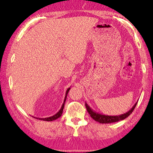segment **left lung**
<instances>
[{"instance_id": "obj_1", "label": "left lung", "mask_w": 153, "mask_h": 153, "mask_svg": "<svg viewBox=\"0 0 153 153\" xmlns=\"http://www.w3.org/2000/svg\"><path fill=\"white\" fill-rule=\"evenodd\" d=\"M137 102H136V104L134 105V106L132 107L129 111L126 112V113L120 114V115H116V116H111V115L110 116V115H106L103 114H100L99 112H97L96 111H94V110L87 104L86 102H85V106L87 110V112H89L90 116H91V118L94 120H95L96 121L100 123H111L122 121V120H124L125 119H126L127 117H129V115L131 114V112H133L135 107H136V106L137 105Z\"/></svg>"}]
</instances>
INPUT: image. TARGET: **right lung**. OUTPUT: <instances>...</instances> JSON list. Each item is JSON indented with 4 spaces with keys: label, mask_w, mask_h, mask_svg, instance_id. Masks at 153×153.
Wrapping results in <instances>:
<instances>
[{
    "label": "right lung",
    "mask_w": 153,
    "mask_h": 153,
    "mask_svg": "<svg viewBox=\"0 0 153 153\" xmlns=\"http://www.w3.org/2000/svg\"><path fill=\"white\" fill-rule=\"evenodd\" d=\"M70 89H71V87H70L69 88L66 90V96H65V97H64V102H63V104H62V105L61 108L59 109V111L57 112L56 114H54V115H53V116H51V117H47V118H39V117H34V118H36L37 119H39V120H42V121H54V120H56L57 119H58L59 117H61L62 114V112H63V109H64V107L65 102H66V97H67V96H68V91H70Z\"/></svg>",
    "instance_id": "add662e5"
}]
</instances>
